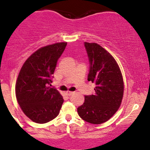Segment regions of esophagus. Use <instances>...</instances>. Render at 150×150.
Masks as SVG:
<instances>
[{"mask_svg": "<svg viewBox=\"0 0 150 150\" xmlns=\"http://www.w3.org/2000/svg\"><path fill=\"white\" fill-rule=\"evenodd\" d=\"M66 93L68 96H71L72 94H74V92H72V91H67Z\"/></svg>", "mask_w": 150, "mask_h": 150, "instance_id": "esophagus-1", "label": "esophagus"}]
</instances>
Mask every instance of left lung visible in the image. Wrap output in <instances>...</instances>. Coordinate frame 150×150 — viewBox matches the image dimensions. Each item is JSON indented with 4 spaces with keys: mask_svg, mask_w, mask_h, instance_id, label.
<instances>
[{
    "mask_svg": "<svg viewBox=\"0 0 150 150\" xmlns=\"http://www.w3.org/2000/svg\"><path fill=\"white\" fill-rule=\"evenodd\" d=\"M91 67L88 81L95 83V93L85 96L78 115L94 125L110 120L121 105L124 94V81L118 64L110 53L100 45L85 42Z\"/></svg>",
    "mask_w": 150,
    "mask_h": 150,
    "instance_id": "8db88e82",
    "label": "left lung"
}]
</instances>
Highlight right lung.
I'll use <instances>...</instances> for the list:
<instances>
[{
  "label": "right lung",
  "instance_id": "right-lung-1",
  "mask_svg": "<svg viewBox=\"0 0 150 150\" xmlns=\"http://www.w3.org/2000/svg\"><path fill=\"white\" fill-rule=\"evenodd\" d=\"M67 42L41 47L24 62L15 85L17 103L31 121L44 124L59 115L64 103L58 90L50 88L57 62Z\"/></svg>",
  "mask_w": 150,
  "mask_h": 150
}]
</instances>
